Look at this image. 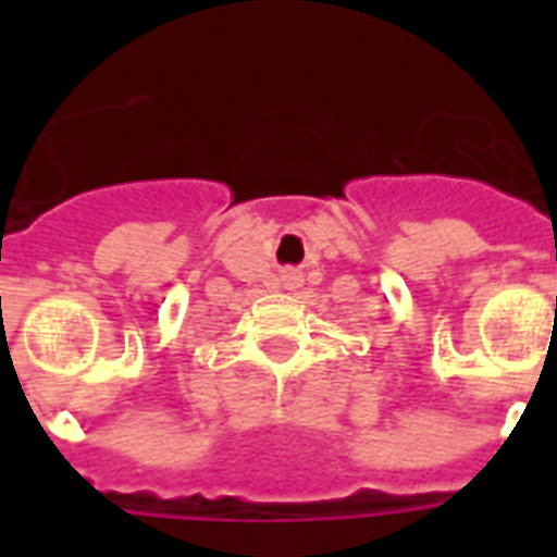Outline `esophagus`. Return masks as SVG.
<instances>
[{"mask_svg": "<svg viewBox=\"0 0 557 557\" xmlns=\"http://www.w3.org/2000/svg\"><path fill=\"white\" fill-rule=\"evenodd\" d=\"M283 288H300L304 277H300V271H283Z\"/></svg>", "mask_w": 557, "mask_h": 557, "instance_id": "obj_1", "label": "esophagus"}]
</instances>
